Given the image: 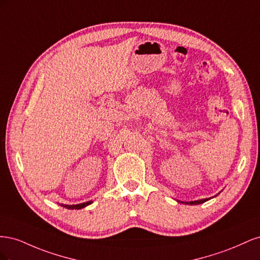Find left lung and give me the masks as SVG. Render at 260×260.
I'll list each match as a JSON object with an SVG mask.
<instances>
[{"label": "left lung", "instance_id": "left-lung-1", "mask_svg": "<svg viewBox=\"0 0 260 260\" xmlns=\"http://www.w3.org/2000/svg\"><path fill=\"white\" fill-rule=\"evenodd\" d=\"M215 196H217V195H215ZM215 196H214V198H215ZM210 199H212V198H209V199H203V200H199V201H192V202H181V201H177V202H178V203L185 204V205H199V204L205 203V202L209 201Z\"/></svg>", "mask_w": 260, "mask_h": 260}]
</instances>
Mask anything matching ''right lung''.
Instances as JSON below:
<instances>
[{
    "instance_id": "add662e5",
    "label": "right lung",
    "mask_w": 260,
    "mask_h": 260,
    "mask_svg": "<svg viewBox=\"0 0 260 260\" xmlns=\"http://www.w3.org/2000/svg\"><path fill=\"white\" fill-rule=\"evenodd\" d=\"M92 203H93L92 201H89V202L81 203V204H76V205H66V204H59V205L67 208V209H81V208H84L88 205H90V204H92Z\"/></svg>"
}]
</instances>
